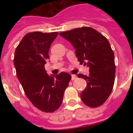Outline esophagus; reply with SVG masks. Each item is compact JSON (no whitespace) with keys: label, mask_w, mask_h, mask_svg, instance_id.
I'll return each mask as SVG.
<instances>
[{"label":"esophagus","mask_w":133,"mask_h":133,"mask_svg":"<svg viewBox=\"0 0 133 133\" xmlns=\"http://www.w3.org/2000/svg\"><path fill=\"white\" fill-rule=\"evenodd\" d=\"M76 78H77V76H76L75 75H71V80H72V81H74V80H75Z\"/></svg>","instance_id":"34e87169"}]
</instances>
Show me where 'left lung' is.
I'll return each mask as SVG.
<instances>
[{
    "label": "left lung",
    "instance_id": "left-lung-1",
    "mask_svg": "<svg viewBox=\"0 0 133 133\" xmlns=\"http://www.w3.org/2000/svg\"><path fill=\"white\" fill-rule=\"evenodd\" d=\"M59 35L72 44L80 63L89 67L88 76L78 75L87 82L81 100L90 108L102 105L112 90L115 75L114 53L109 41L98 31L85 26Z\"/></svg>",
    "mask_w": 133,
    "mask_h": 133
}]
</instances>
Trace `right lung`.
Here are the masks:
<instances>
[{"instance_id":"1","label":"right lung","mask_w":133,"mask_h":133,"mask_svg":"<svg viewBox=\"0 0 133 133\" xmlns=\"http://www.w3.org/2000/svg\"><path fill=\"white\" fill-rule=\"evenodd\" d=\"M58 32L27 33L17 46L13 63L25 95L35 108L45 112L57 110L62 104L71 76L67 72L49 75L45 64Z\"/></svg>"}]
</instances>
